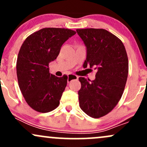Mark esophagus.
<instances>
[{
  "mask_svg": "<svg viewBox=\"0 0 147 147\" xmlns=\"http://www.w3.org/2000/svg\"><path fill=\"white\" fill-rule=\"evenodd\" d=\"M78 79V77L77 75H73V74H70L68 75V82L69 83L70 82H71L72 80H76V79Z\"/></svg>",
  "mask_w": 147,
  "mask_h": 147,
  "instance_id": "obj_1",
  "label": "esophagus"
}]
</instances>
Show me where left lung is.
Here are the masks:
<instances>
[{"label": "left lung", "instance_id": "left-lung-1", "mask_svg": "<svg viewBox=\"0 0 147 147\" xmlns=\"http://www.w3.org/2000/svg\"><path fill=\"white\" fill-rule=\"evenodd\" d=\"M76 31L87 48L83 67L97 69L95 80L79 78V106L90 117L99 118L110 113L122 97L129 73L127 54L122 41L107 30Z\"/></svg>", "mask_w": 147, "mask_h": 147}]
</instances>
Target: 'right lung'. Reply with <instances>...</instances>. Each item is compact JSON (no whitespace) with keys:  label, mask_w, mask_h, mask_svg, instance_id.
I'll use <instances>...</instances> for the list:
<instances>
[{"label":"right lung","mask_w":147,"mask_h":147,"mask_svg":"<svg viewBox=\"0 0 147 147\" xmlns=\"http://www.w3.org/2000/svg\"><path fill=\"white\" fill-rule=\"evenodd\" d=\"M75 34L70 29L45 28L28 36L21 45L16 61L18 86L27 104L37 112H50L59 105L68 76L50 74L49 63Z\"/></svg>","instance_id":"1"}]
</instances>
